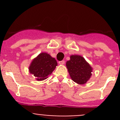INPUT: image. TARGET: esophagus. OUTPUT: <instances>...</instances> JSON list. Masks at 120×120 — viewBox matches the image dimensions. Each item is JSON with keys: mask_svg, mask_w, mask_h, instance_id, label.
<instances>
[{"mask_svg": "<svg viewBox=\"0 0 120 120\" xmlns=\"http://www.w3.org/2000/svg\"><path fill=\"white\" fill-rule=\"evenodd\" d=\"M59 64L60 65H63L64 64V60H62V61H59Z\"/></svg>", "mask_w": 120, "mask_h": 120, "instance_id": "obj_1", "label": "esophagus"}]
</instances>
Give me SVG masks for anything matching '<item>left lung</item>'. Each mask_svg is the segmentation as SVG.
I'll return each mask as SVG.
<instances>
[{
    "instance_id": "obj_1",
    "label": "left lung",
    "mask_w": 120,
    "mask_h": 120,
    "mask_svg": "<svg viewBox=\"0 0 120 120\" xmlns=\"http://www.w3.org/2000/svg\"><path fill=\"white\" fill-rule=\"evenodd\" d=\"M66 67L70 77L78 84L83 85L89 80L93 68L82 56L74 54L66 62Z\"/></svg>"
}]
</instances>
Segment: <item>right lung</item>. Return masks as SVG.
<instances>
[{
  "instance_id": "right-lung-1",
  "label": "right lung",
  "mask_w": 120,
  "mask_h": 120,
  "mask_svg": "<svg viewBox=\"0 0 120 120\" xmlns=\"http://www.w3.org/2000/svg\"><path fill=\"white\" fill-rule=\"evenodd\" d=\"M57 66L54 58L48 53L42 52L33 59L29 66V72L38 81L48 78Z\"/></svg>"
}]
</instances>
